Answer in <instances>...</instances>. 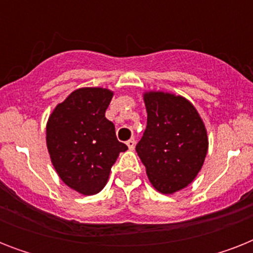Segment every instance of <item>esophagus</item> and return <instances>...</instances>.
I'll list each match as a JSON object with an SVG mask.
<instances>
[{
	"mask_svg": "<svg viewBox=\"0 0 253 253\" xmlns=\"http://www.w3.org/2000/svg\"><path fill=\"white\" fill-rule=\"evenodd\" d=\"M135 143H136V142H135V139L131 138L130 140H127L126 144H127V147L130 148V150H134V148H135Z\"/></svg>",
	"mask_w": 253,
	"mask_h": 253,
	"instance_id": "esophagus-1",
	"label": "esophagus"
}]
</instances>
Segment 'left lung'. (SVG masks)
Listing matches in <instances>:
<instances>
[{"label": "left lung", "mask_w": 253, "mask_h": 253, "mask_svg": "<svg viewBox=\"0 0 253 253\" xmlns=\"http://www.w3.org/2000/svg\"><path fill=\"white\" fill-rule=\"evenodd\" d=\"M147 127L136 152L158 192L173 194L197 177L208 154L209 139L202 118L182 95L166 91L143 94Z\"/></svg>", "instance_id": "obj_1"}]
</instances>
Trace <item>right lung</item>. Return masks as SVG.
<instances>
[{
	"label": "right lung",
	"mask_w": 253,
	"mask_h": 253,
	"mask_svg": "<svg viewBox=\"0 0 253 253\" xmlns=\"http://www.w3.org/2000/svg\"><path fill=\"white\" fill-rule=\"evenodd\" d=\"M113 94L105 87L76 89L53 109L45 127L53 168L67 186L84 196L105 188L111 167L127 150L105 117Z\"/></svg>",
	"instance_id": "right-lung-1"
}]
</instances>
